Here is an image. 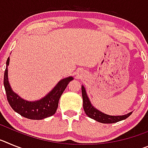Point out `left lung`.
<instances>
[{
	"instance_id": "1",
	"label": "left lung",
	"mask_w": 148,
	"mask_h": 148,
	"mask_svg": "<svg viewBox=\"0 0 148 148\" xmlns=\"http://www.w3.org/2000/svg\"><path fill=\"white\" fill-rule=\"evenodd\" d=\"M82 98H83V108L84 110V112L90 118L95 120L101 123L104 124H112V123H116L118 121L124 120L132 114V112L127 113V114L123 115V116H110L105 113H101V111L95 108L91 104L90 101L88 96L87 95L86 90L83 85L82 86Z\"/></svg>"
}]
</instances>
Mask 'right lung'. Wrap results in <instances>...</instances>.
<instances>
[{
    "instance_id": "add662e5",
    "label": "right lung",
    "mask_w": 148,
    "mask_h": 148,
    "mask_svg": "<svg viewBox=\"0 0 148 148\" xmlns=\"http://www.w3.org/2000/svg\"><path fill=\"white\" fill-rule=\"evenodd\" d=\"M9 64H10V57L6 61L3 84L6 90L8 102L10 104L11 108L18 114L29 119H44L54 115L58 108L60 97L66 89L69 82L73 79V77L70 76L60 81L57 84V85L45 97L38 101H29L21 99L12 90L8 81L7 67Z\"/></svg>"
}]
</instances>
